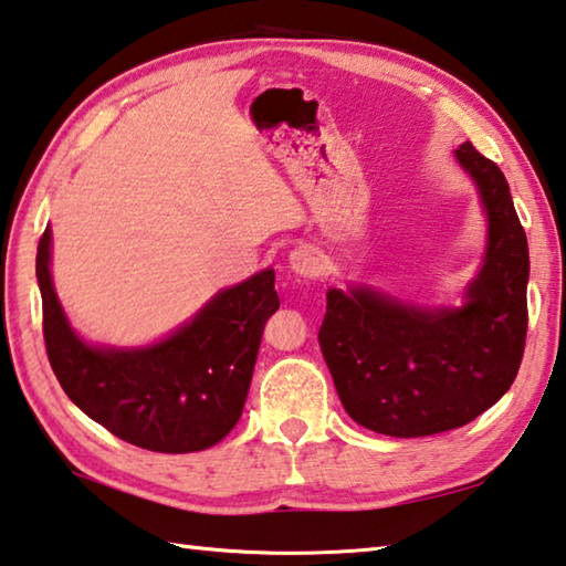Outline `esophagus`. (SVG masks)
Segmentation results:
<instances>
[{
    "instance_id": "34e87169",
    "label": "esophagus",
    "mask_w": 566,
    "mask_h": 566,
    "mask_svg": "<svg viewBox=\"0 0 566 566\" xmlns=\"http://www.w3.org/2000/svg\"><path fill=\"white\" fill-rule=\"evenodd\" d=\"M290 266L300 276H316L318 270H322V256H318L312 244H302V248L290 252Z\"/></svg>"
}]
</instances>
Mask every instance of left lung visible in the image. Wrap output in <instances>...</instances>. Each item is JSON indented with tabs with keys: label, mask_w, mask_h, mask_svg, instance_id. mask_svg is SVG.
I'll return each mask as SVG.
<instances>
[{
	"label": "left lung",
	"mask_w": 566,
	"mask_h": 566,
	"mask_svg": "<svg viewBox=\"0 0 566 566\" xmlns=\"http://www.w3.org/2000/svg\"><path fill=\"white\" fill-rule=\"evenodd\" d=\"M488 242L460 306L403 302L374 286L326 292L318 346L342 406L358 426L394 438L446 433L507 394L527 336V234L495 163L462 143Z\"/></svg>",
	"instance_id": "1"
}]
</instances>
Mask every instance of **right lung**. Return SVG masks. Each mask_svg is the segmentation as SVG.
I'll return each instance as SVG.
<instances>
[{
  "label": "right lung",
  "mask_w": 566,
  "mask_h": 566,
  "mask_svg": "<svg viewBox=\"0 0 566 566\" xmlns=\"http://www.w3.org/2000/svg\"><path fill=\"white\" fill-rule=\"evenodd\" d=\"M36 280L49 364L91 420L156 453H198L238 423L262 328L280 310L272 266L220 290L190 322L146 346L88 344L74 332L51 280L49 224Z\"/></svg>",
  "instance_id": "add662e5"
}]
</instances>
